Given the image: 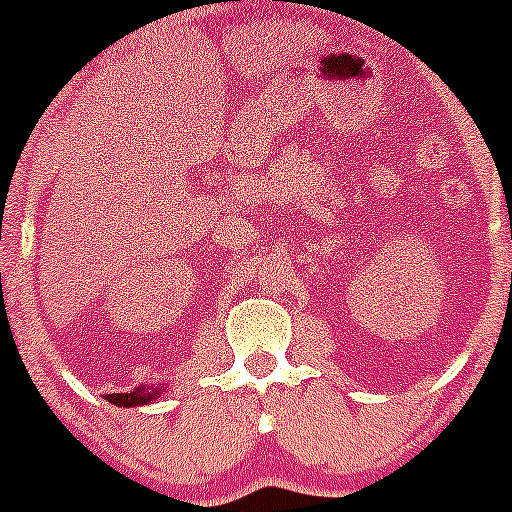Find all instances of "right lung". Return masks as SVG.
<instances>
[{
  "label": "right lung",
  "mask_w": 512,
  "mask_h": 512,
  "mask_svg": "<svg viewBox=\"0 0 512 512\" xmlns=\"http://www.w3.org/2000/svg\"><path fill=\"white\" fill-rule=\"evenodd\" d=\"M160 394V389H146V386H138V389H133L131 394H108V401L116 406H126V409H131V406H143V404H151V401H156Z\"/></svg>",
  "instance_id": "add662e5"
}]
</instances>
